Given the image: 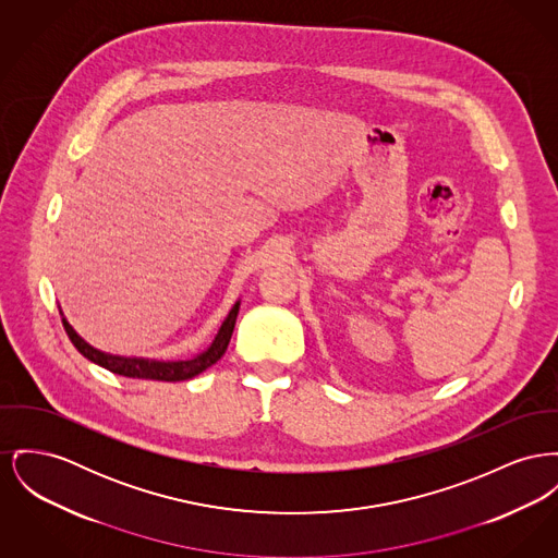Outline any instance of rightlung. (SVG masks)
<instances>
[{"label": "right lung", "instance_id": "1", "mask_svg": "<svg viewBox=\"0 0 558 558\" xmlns=\"http://www.w3.org/2000/svg\"><path fill=\"white\" fill-rule=\"evenodd\" d=\"M238 310H240V301H235V305L231 307L228 318L223 320V325L219 328L215 341L210 343V348L202 354H197L190 361H149V359H126V356H113V354H105L97 348H93L90 343H86L73 327L66 323L63 312V327L66 335L71 339V343L77 348V352L95 364H99L102 368L116 373V375H124L132 379H154V381H185L199 375L202 371H206L208 366H213L219 361L228 345H230L231 332L235 327V318H238Z\"/></svg>", "mask_w": 558, "mask_h": 558}]
</instances>
